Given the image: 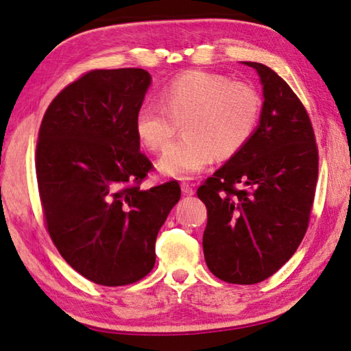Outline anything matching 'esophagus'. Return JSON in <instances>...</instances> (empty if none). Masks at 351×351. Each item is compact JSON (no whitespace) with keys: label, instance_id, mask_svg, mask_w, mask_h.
Returning <instances> with one entry per match:
<instances>
[{"label":"esophagus","instance_id":"1","mask_svg":"<svg viewBox=\"0 0 351 351\" xmlns=\"http://www.w3.org/2000/svg\"><path fill=\"white\" fill-rule=\"evenodd\" d=\"M181 190H182L184 195H193L195 193V189L192 187V184H189V182H182Z\"/></svg>","mask_w":351,"mask_h":351}]
</instances>
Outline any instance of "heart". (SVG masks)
<instances>
[{
	"label": "heart",
	"mask_w": 351,
	"mask_h": 351,
	"mask_svg": "<svg viewBox=\"0 0 351 351\" xmlns=\"http://www.w3.org/2000/svg\"><path fill=\"white\" fill-rule=\"evenodd\" d=\"M162 106L144 104L136 112V133L148 150L161 153L182 128V139L159 161L162 173L181 180L203 171L213 158L241 152L258 125L261 100L251 85L204 71L186 73L161 91Z\"/></svg>",
	"instance_id": "1"
}]
</instances>
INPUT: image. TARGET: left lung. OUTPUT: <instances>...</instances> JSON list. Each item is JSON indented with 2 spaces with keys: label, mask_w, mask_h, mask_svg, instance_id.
Instances as JSON below:
<instances>
[{
  "label": "left lung",
  "mask_w": 351,
  "mask_h": 351,
  "mask_svg": "<svg viewBox=\"0 0 351 351\" xmlns=\"http://www.w3.org/2000/svg\"><path fill=\"white\" fill-rule=\"evenodd\" d=\"M257 69L263 85L260 125L251 141L201 184L207 209L203 249L219 280L254 285L293 257L310 224L319 152L304 104L276 71Z\"/></svg>",
  "instance_id": "left-lung-1"
}]
</instances>
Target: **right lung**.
<instances>
[{
    "instance_id": "obj_1",
    "label": "right lung",
    "mask_w": 351,
    "mask_h": 351,
    "mask_svg": "<svg viewBox=\"0 0 351 351\" xmlns=\"http://www.w3.org/2000/svg\"><path fill=\"white\" fill-rule=\"evenodd\" d=\"M145 69H93L57 94L38 130L35 171L46 230L88 280L125 287L153 269L154 243L181 198L175 181L142 190L154 169L139 152Z\"/></svg>"
}]
</instances>
